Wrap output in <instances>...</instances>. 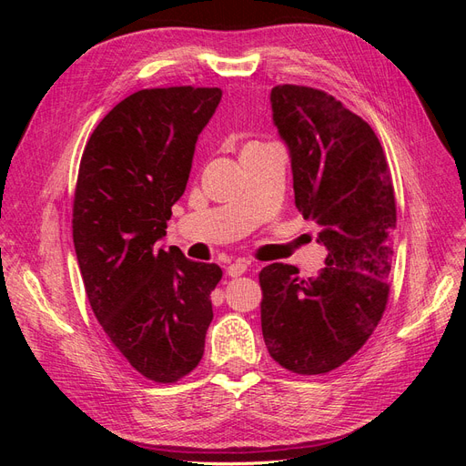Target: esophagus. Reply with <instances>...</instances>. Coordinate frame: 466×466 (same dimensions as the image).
<instances>
[{
	"instance_id": "1",
	"label": "esophagus",
	"mask_w": 466,
	"mask_h": 466,
	"mask_svg": "<svg viewBox=\"0 0 466 466\" xmlns=\"http://www.w3.org/2000/svg\"><path fill=\"white\" fill-rule=\"evenodd\" d=\"M247 268H248V264H247V262H243V260H237V262L229 264V268H228V274H229L231 278H238V276H243V274L247 272Z\"/></svg>"
}]
</instances>
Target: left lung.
<instances>
[{
    "instance_id": "left-lung-1",
    "label": "left lung",
    "mask_w": 466,
    "mask_h": 466,
    "mask_svg": "<svg viewBox=\"0 0 466 466\" xmlns=\"http://www.w3.org/2000/svg\"><path fill=\"white\" fill-rule=\"evenodd\" d=\"M272 122L291 161L295 206L327 248L320 274L262 268V334L293 373L340 368L375 330L389 298L397 204L371 126L334 96L299 86L270 93Z\"/></svg>"
}]
</instances>
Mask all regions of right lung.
<instances>
[{
    "instance_id": "obj_1",
    "label": "right lung",
    "mask_w": 466,
    "mask_h": 466,
    "mask_svg": "<svg viewBox=\"0 0 466 466\" xmlns=\"http://www.w3.org/2000/svg\"><path fill=\"white\" fill-rule=\"evenodd\" d=\"M221 89H144L98 122L83 151L74 245L96 320L132 368L157 383L204 356L218 264L157 243L187 190L198 136Z\"/></svg>"
}]
</instances>
